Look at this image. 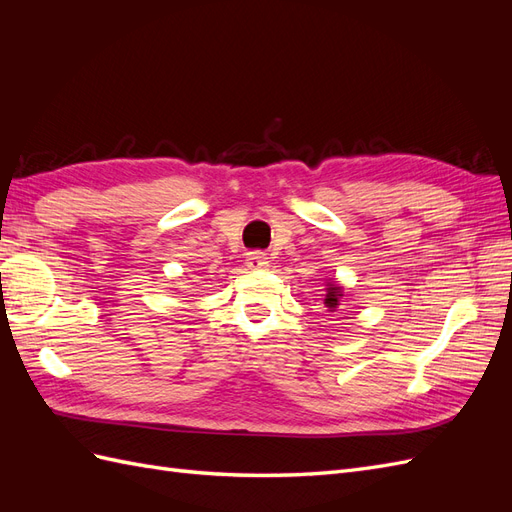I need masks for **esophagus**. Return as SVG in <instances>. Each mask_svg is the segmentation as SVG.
I'll return each mask as SVG.
<instances>
[{"label": "esophagus", "instance_id": "esophagus-1", "mask_svg": "<svg viewBox=\"0 0 512 512\" xmlns=\"http://www.w3.org/2000/svg\"><path fill=\"white\" fill-rule=\"evenodd\" d=\"M245 260L250 269H267L269 267V258L265 252H250Z\"/></svg>", "mask_w": 512, "mask_h": 512}]
</instances>
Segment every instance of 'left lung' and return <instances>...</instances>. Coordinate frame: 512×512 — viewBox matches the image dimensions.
Returning a JSON list of instances; mask_svg holds the SVG:
<instances>
[{"label":"left lung","instance_id":"obj_1","mask_svg":"<svg viewBox=\"0 0 512 512\" xmlns=\"http://www.w3.org/2000/svg\"><path fill=\"white\" fill-rule=\"evenodd\" d=\"M344 299V288L339 284H333V282H327V294H324V305L329 307V312H335V309L339 307V301Z\"/></svg>","mask_w":512,"mask_h":512}]
</instances>
